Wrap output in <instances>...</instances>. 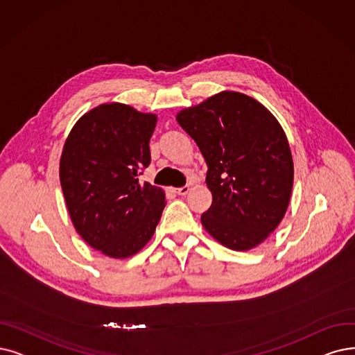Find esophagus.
<instances>
[{"label": "esophagus", "instance_id": "34e87169", "mask_svg": "<svg viewBox=\"0 0 355 355\" xmlns=\"http://www.w3.org/2000/svg\"><path fill=\"white\" fill-rule=\"evenodd\" d=\"M189 189H191V188H189L188 185H185V187H180V188H178V189H176V193H178V195H187V193L189 192Z\"/></svg>", "mask_w": 355, "mask_h": 355}]
</instances>
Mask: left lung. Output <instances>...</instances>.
Masks as SVG:
<instances>
[{"label":"left lung","instance_id":"obj_1","mask_svg":"<svg viewBox=\"0 0 355 355\" xmlns=\"http://www.w3.org/2000/svg\"><path fill=\"white\" fill-rule=\"evenodd\" d=\"M179 125L207 163L211 207L205 230L233 250L262 243L284 217L294 167L284 130L254 98L223 92L180 110Z\"/></svg>","mask_w":355,"mask_h":355}]
</instances>
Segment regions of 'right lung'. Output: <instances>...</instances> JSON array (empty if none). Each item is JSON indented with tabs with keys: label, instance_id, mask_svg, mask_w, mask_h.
<instances>
[{
	"label": "right lung",
	"instance_id": "1",
	"mask_svg": "<svg viewBox=\"0 0 355 355\" xmlns=\"http://www.w3.org/2000/svg\"><path fill=\"white\" fill-rule=\"evenodd\" d=\"M157 116L122 103L101 105L71 130L60 179L77 233L110 258L143 249L159 224L164 192L139 182L151 162Z\"/></svg>",
	"mask_w": 355,
	"mask_h": 355
}]
</instances>
